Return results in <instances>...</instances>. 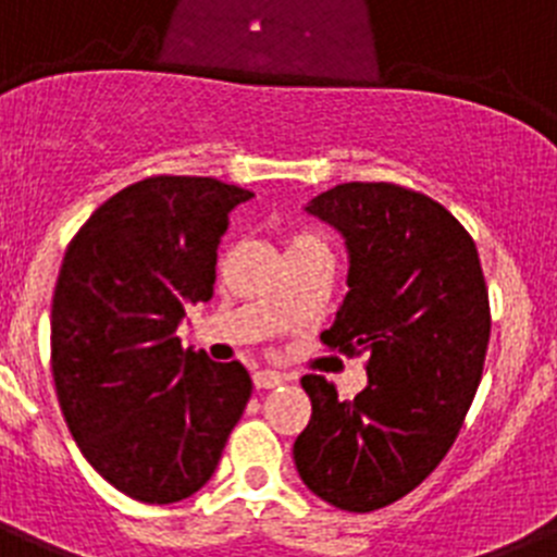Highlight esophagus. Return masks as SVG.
<instances>
[{
  "instance_id": "34e87169",
  "label": "esophagus",
  "mask_w": 557,
  "mask_h": 557,
  "mask_svg": "<svg viewBox=\"0 0 557 557\" xmlns=\"http://www.w3.org/2000/svg\"><path fill=\"white\" fill-rule=\"evenodd\" d=\"M287 382V376L278 371H256L253 373V385L259 387V391H273V387L284 385Z\"/></svg>"
}]
</instances>
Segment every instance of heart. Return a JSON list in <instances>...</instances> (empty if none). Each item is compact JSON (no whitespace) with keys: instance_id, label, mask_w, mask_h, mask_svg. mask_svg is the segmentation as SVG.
Segmentation results:
<instances>
[{"instance_id":"1","label":"heart","mask_w":557,"mask_h":557,"mask_svg":"<svg viewBox=\"0 0 557 557\" xmlns=\"http://www.w3.org/2000/svg\"><path fill=\"white\" fill-rule=\"evenodd\" d=\"M304 253H332L329 243L321 234L312 231H298L287 239V256H304Z\"/></svg>"}]
</instances>
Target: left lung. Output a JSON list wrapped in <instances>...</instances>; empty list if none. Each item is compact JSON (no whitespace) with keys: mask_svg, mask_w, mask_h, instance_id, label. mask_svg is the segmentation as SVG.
<instances>
[{"mask_svg":"<svg viewBox=\"0 0 557 557\" xmlns=\"http://www.w3.org/2000/svg\"><path fill=\"white\" fill-rule=\"evenodd\" d=\"M309 214L343 234L348 293L323 346L368 357L354 398L307 373L312 401L295 437L304 485L348 513L393 505L455 444L488 348V287L471 234L437 200L398 184H339Z\"/></svg>","mask_w":557,"mask_h":557,"instance_id":"left-lung-1","label":"left lung"}]
</instances>
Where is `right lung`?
I'll use <instances>...</instances> for the list:
<instances>
[{
    "mask_svg": "<svg viewBox=\"0 0 557 557\" xmlns=\"http://www.w3.org/2000/svg\"><path fill=\"white\" fill-rule=\"evenodd\" d=\"M253 191L152 175L116 191L69 243L52 295V379L83 457L116 491L170 505L218 469L253 382L184 351L175 329L214 293L220 236Z\"/></svg>",
    "mask_w": 557,
    "mask_h": 557,
    "instance_id": "add662e5",
    "label": "right lung"
}]
</instances>
